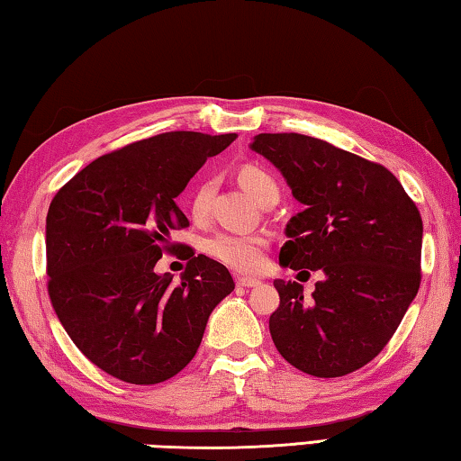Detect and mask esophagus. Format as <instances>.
Returning a JSON list of instances; mask_svg holds the SVG:
<instances>
[{
    "label": "esophagus",
    "mask_w": 461,
    "mask_h": 461,
    "mask_svg": "<svg viewBox=\"0 0 461 461\" xmlns=\"http://www.w3.org/2000/svg\"><path fill=\"white\" fill-rule=\"evenodd\" d=\"M236 285H238V286H244V288H254V286L262 285V280H258V278H249V276H238V278H236Z\"/></svg>",
    "instance_id": "34e87169"
}]
</instances>
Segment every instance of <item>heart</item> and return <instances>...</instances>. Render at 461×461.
<instances>
[{
  "mask_svg": "<svg viewBox=\"0 0 461 461\" xmlns=\"http://www.w3.org/2000/svg\"><path fill=\"white\" fill-rule=\"evenodd\" d=\"M240 185L252 194L256 201L268 189H275L276 183L267 170L254 165H248L240 170ZM215 181L213 178H205L197 186H194L191 197V213L194 220H203L207 215L209 201L213 197ZM264 248H267V240L256 233H233V231H220L205 241V252L213 256L215 260L228 264L231 268L252 272L258 270L264 260Z\"/></svg>",
  "mask_w": 461,
  "mask_h": 461,
  "instance_id": "1",
  "label": "heart"
}]
</instances>
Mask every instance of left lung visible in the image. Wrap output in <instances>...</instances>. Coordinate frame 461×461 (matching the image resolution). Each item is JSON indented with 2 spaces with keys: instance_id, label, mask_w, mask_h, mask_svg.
I'll return each mask as SVG.
<instances>
[{
  "instance_id": "obj_1",
  "label": "left lung",
  "mask_w": 461,
  "mask_h": 461,
  "mask_svg": "<svg viewBox=\"0 0 461 461\" xmlns=\"http://www.w3.org/2000/svg\"><path fill=\"white\" fill-rule=\"evenodd\" d=\"M305 205L286 223L280 267L323 270L311 299L275 280L270 335L301 372L338 378L374 360L420 285L423 221L390 170L303 134H258L249 144Z\"/></svg>"
}]
</instances>
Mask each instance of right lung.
<instances>
[{
	"label": "right lung",
	"instance_id": "1",
	"mask_svg": "<svg viewBox=\"0 0 461 461\" xmlns=\"http://www.w3.org/2000/svg\"><path fill=\"white\" fill-rule=\"evenodd\" d=\"M233 140L201 131L140 140L93 160L54 194L46 215L52 307L75 346L113 378H173L236 288L205 254L191 252L181 283L154 270L165 249L175 252L170 231L189 225L175 199Z\"/></svg>",
	"mask_w": 461,
	"mask_h": 461
}]
</instances>
